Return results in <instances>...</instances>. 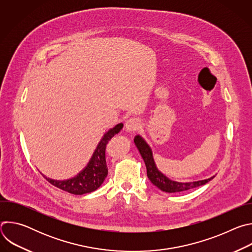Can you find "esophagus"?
Listing matches in <instances>:
<instances>
[{
	"label": "esophagus",
	"mask_w": 252,
	"mask_h": 252,
	"mask_svg": "<svg viewBox=\"0 0 252 252\" xmlns=\"http://www.w3.org/2000/svg\"><path fill=\"white\" fill-rule=\"evenodd\" d=\"M125 127H126V130L127 132L135 131L140 127V121L136 118H130L126 121Z\"/></svg>",
	"instance_id": "34e87169"
}]
</instances>
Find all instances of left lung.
I'll return each instance as SVG.
<instances>
[{"instance_id": "left-lung-1", "label": "left lung", "mask_w": 252, "mask_h": 252, "mask_svg": "<svg viewBox=\"0 0 252 252\" xmlns=\"http://www.w3.org/2000/svg\"><path fill=\"white\" fill-rule=\"evenodd\" d=\"M134 145L136 149L138 150L143 161L146 163L147 166V174L150 181L154 186H156L158 189L164 192L168 193H175V192H182L189 189H192L195 188H198L200 186H204L208 182L214 177H208L205 179H201V181L196 182H189V183H182V182H176L172 181V179L168 178L165 174H163L157 166L153 155L152 148L148 145L146 139L143 138L141 135L136 134L134 136Z\"/></svg>"}]
</instances>
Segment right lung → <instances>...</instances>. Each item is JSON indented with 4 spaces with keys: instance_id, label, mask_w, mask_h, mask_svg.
Listing matches in <instances>:
<instances>
[{
    "instance_id": "1",
    "label": "right lung",
    "mask_w": 252,
    "mask_h": 252,
    "mask_svg": "<svg viewBox=\"0 0 252 252\" xmlns=\"http://www.w3.org/2000/svg\"><path fill=\"white\" fill-rule=\"evenodd\" d=\"M123 127L124 124L120 123L103 134L88 164L74 177L63 179V181L53 179L43 174L44 177L53 186L73 194L82 195L96 190L102 185L107 175L105 162V148L107 142L119 133Z\"/></svg>"
}]
</instances>
